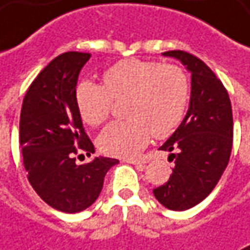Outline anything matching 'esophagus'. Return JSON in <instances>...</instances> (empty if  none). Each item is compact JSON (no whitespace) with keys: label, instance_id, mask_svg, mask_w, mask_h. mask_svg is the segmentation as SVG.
I'll return each mask as SVG.
<instances>
[{"label":"esophagus","instance_id":"obj_1","mask_svg":"<svg viewBox=\"0 0 250 250\" xmlns=\"http://www.w3.org/2000/svg\"><path fill=\"white\" fill-rule=\"evenodd\" d=\"M130 165H136V166H144L147 163V159H132V161H126Z\"/></svg>","mask_w":250,"mask_h":250}]
</instances>
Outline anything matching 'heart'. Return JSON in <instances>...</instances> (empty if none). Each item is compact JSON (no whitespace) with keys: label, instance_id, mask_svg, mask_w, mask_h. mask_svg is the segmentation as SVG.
Listing matches in <instances>:
<instances>
[{"label":"heart","instance_id":"1","mask_svg":"<svg viewBox=\"0 0 250 250\" xmlns=\"http://www.w3.org/2000/svg\"><path fill=\"white\" fill-rule=\"evenodd\" d=\"M104 85L83 82L76 88L82 120L96 126L107 120L115 102L126 101L129 121L113 122L99 136L104 154L132 158L154 136L165 139L180 126L189 102V79L175 63L129 58L103 73Z\"/></svg>","mask_w":250,"mask_h":250}]
</instances>
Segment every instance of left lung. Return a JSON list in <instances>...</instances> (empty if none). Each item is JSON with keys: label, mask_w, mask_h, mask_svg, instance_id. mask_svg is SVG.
<instances>
[{"label": "left lung", "mask_w": 250, "mask_h": 250, "mask_svg": "<svg viewBox=\"0 0 250 250\" xmlns=\"http://www.w3.org/2000/svg\"><path fill=\"white\" fill-rule=\"evenodd\" d=\"M163 56L187 65L192 92L184 121L161 147L171 152L173 174L154 194L168 209L185 211L212 192L226 168L233 147V110L225 85L200 58L182 50Z\"/></svg>", "instance_id": "obj_1"}]
</instances>
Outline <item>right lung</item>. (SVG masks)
<instances>
[{"label": "right lung", "instance_id": "1", "mask_svg": "<svg viewBox=\"0 0 250 250\" xmlns=\"http://www.w3.org/2000/svg\"><path fill=\"white\" fill-rule=\"evenodd\" d=\"M89 53L56 57L25 92L20 113V146L28 181L50 207L80 212L98 199L111 158L77 165L79 152H94L76 106V84Z\"/></svg>", "mask_w": 250, "mask_h": 250}]
</instances>
